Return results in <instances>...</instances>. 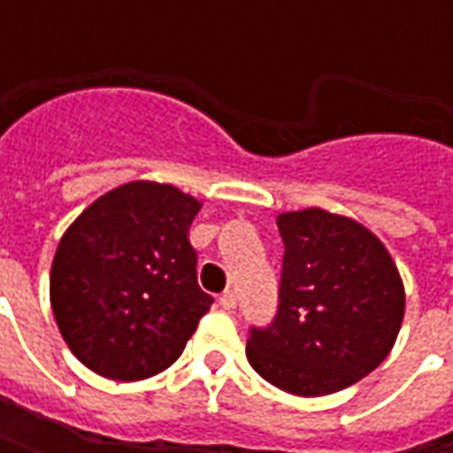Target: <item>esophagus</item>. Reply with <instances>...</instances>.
Masks as SVG:
<instances>
[{
    "label": "esophagus",
    "mask_w": 453,
    "mask_h": 453,
    "mask_svg": "<svg viewBox=\"0 0 453 453\" xmlns=\"http://www.w3.org/2000/svg\"><path fill=\"white\" fill-rule=\"evenodd\" d=\"M218 303H220V308H223V311H233V308L237 305V296L233 294V291H226V294L218 298Z\"/></svg>",
    "instance_id": "obj_1"
}]
</instances>
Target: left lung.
Listing matches in <instances>:
<instances>
[{
	"mask_svg": "<svg viewBox=\"0 0 453 453\" xmlns=\"http://www.w3.org/2000/svg\"><path fill=\"white\" fill-rule=\"evenodd\" d=\"M284 269L274 323L252 330L247 361L276 388L318 398L379 366L398 340L405 286L359 220L323 208L279 213Z\"/></svg>",
	"mask_w": 453,
	"mask_h": 453,
	"instance_id": "left-lung-1",
	"label": "left lung"
}]
</instances>
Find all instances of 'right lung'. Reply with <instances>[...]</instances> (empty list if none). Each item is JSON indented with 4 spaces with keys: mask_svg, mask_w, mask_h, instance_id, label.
<instances>
[{
    "mask_svg": "<svg viewBox=\"0 0 453 453\" xmlns=\"http://www.w3.org/2000/svg\"><path fill=\"white\" fill-rule=\"evenodd\" d=\"M201 201L128 181L84 208L55 250L50 305L87 369L142 380L179 359L213 298L201 291L188 226Z\"/></svg>",
    "mask_w": 453,
    "mask_h": 453,
    "instance_id": "1",
    "label": "right lung"
}]
</instances>
